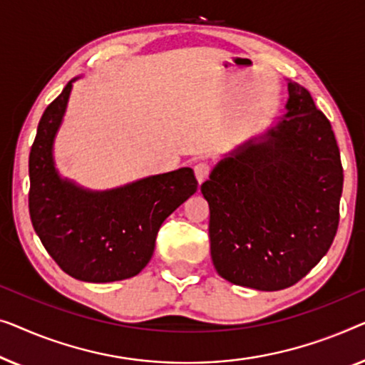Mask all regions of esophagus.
I'll list each match as a JSON object with an SVG mask.
<instances>
[{
	"label": "esophagus",
	"mask_w": 365,
	"mask_h": 365,
	"mask_svg": "<svg viewBox=\"0 0 365 365\" xmlns=\"http://www.w3.org/2000/svg\"><path fill=\"white\" fill-rule=\"evenodd\" d=\"M210 170H212V167H210L208 162L195 163L193 172H195V177H197L198 183H203L205 180H207L208 175H210Z\"/></svg>",
	"instance_id": "esophagus-1"
}]
</instances>
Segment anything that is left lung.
Returning a JSON list of instances; mask_svg holds the SVG:
<instances>
[{
  "instance_id": "1",
  "label": "left lung",
  "mask_w": 365,
  "mask_h": 365,
  "mask_svg": "<svg viewBox=\"0 0 365 365\" xmlns=\"http://www.w3.org/2000/svg\"><path fill=\"white\" fill-rule=\"evenodd\" d=\"M287 92L276 127L225 157L202 185L215 269L259 291L304 278L339 225L344 173L331 122L297 82Z\"/></svg>"
}]
</instances>
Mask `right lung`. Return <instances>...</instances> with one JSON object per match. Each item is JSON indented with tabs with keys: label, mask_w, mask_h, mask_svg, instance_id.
<instances>
[{
	"label": "right lung",
	"mask_w": 365,
	"mask_h": 365,
	"mask_svg": "<svg viewBox=\"0 0 365 365\" xmlns=\"http://www.w3.org/2000/svg\"><path fill=\"white\" fill-rule=\"evenodd\" d=\"M73 81L46 107L29 153V215L41 243L61 269L87 283L132 278L145 268L168 215L197 192L192 168L124 187L91 192L63 180L53 143Z\"/></svg>",
	"instance_id": "1"
}]
</instances>
